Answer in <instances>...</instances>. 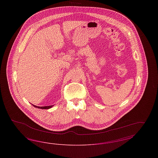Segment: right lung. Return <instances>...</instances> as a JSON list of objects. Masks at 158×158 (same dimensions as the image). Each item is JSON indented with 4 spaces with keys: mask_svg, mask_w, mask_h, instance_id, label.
I'll return each instance as SVG.
<instances>
[{
    "mask_svg": "<svg viewBox=\"0 0 158 158\" xmlns=\"http://www.w3.org/2000/svg\"><path fill=\"white\" fill-rule=\"evenodd\" d=\"M32 105L34 106V107H36V108H40V109H50V108H51L52 107H53L54 105H49V106H36V105Z\"/></svg>",
    "mask_w": 158,
    "mask_h": 158,
    "instance_id": "right-lung-1",
    "label": "right lung"
}]
</instances>
